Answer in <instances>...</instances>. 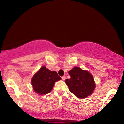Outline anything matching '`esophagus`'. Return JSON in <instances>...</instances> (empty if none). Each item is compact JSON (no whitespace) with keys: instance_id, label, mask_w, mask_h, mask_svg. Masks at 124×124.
Masks as SVG:
<instances>
[{"instance_id":"1","label":"esophagus","mask_w":124,"mask_h":124,"mask_svg":"<svg viewBox=\"0 0 124 124\" xmlns=\"http://www.w3.org/2000/svg\"><path fill=\"white\" fill-rule=\"evenodd\" d=\"M65 79H66V77H65V76H63L62 77V79L63 80H65Z\"/></svg>"}]
</instances>
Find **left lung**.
<instances>
[{
    "label": "left lung",
    "instance_id": "obj_1",
    "mask_svg": "<svg viewBox=\"0 0 124 124\" xmlns=\"http://www.w3.org/2000/svg\"><path fill=\"white\" fill-rule=\"evenodd\" d=\"M69 74L71 78L66 79L65 83L71 93L80 99H85L92 94L96 85L93 76L89 72L75 67Z\"/></svg>",
    "mask_w": 124,
    "mask_h": 124
}]
</instances>
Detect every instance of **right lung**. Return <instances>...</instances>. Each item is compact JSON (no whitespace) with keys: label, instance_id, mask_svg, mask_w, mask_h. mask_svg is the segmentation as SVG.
<instances>
[{"label":"right lung","instance_id":"obj_1","mask_svg":"<svg viewBox=\"0 0 124 124\" xmlns=\"http://www.w3.org/2000/svg\"><path fill=\"white\" fill-rule=\"evenodd\" d=\"M61 79L57 72L42 66L32 77L31 83L36 93L41 95L46 94L52 90L55 82Z\"/></svg>","mask_w":124,"mask_h":124}]
</instances>
